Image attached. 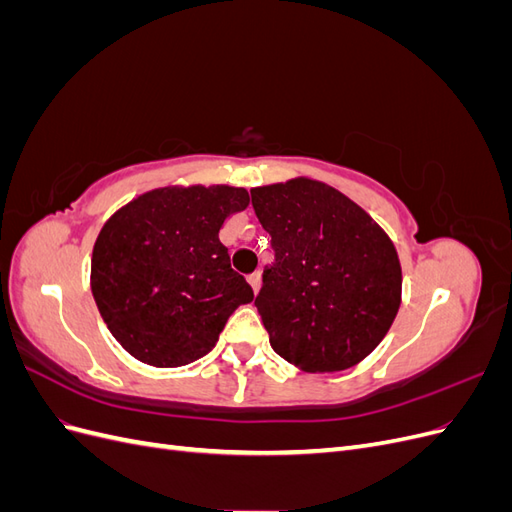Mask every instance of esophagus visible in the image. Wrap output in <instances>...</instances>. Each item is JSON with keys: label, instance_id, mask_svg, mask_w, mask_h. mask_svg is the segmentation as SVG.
<instances>
[{"label": "esophagus", "instance_id": "esophagus-1", "mask_svg": "<svg viewBox=\"0 0 512 512\" xmlns=\"http://www.w3.org/2000/svg\"><path fill=\"white\" fill-rule=\"evenodd\" d=\"M247 282H250V286L254 288V292L258 294V290H260V284H262V275L256 271V273H252L250 277H247Z\"/></svg>", "mask_w": 512, "mask_h": 512}]
</instances>
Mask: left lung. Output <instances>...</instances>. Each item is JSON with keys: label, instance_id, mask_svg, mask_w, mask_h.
Listing matches in <instances>:
<instances>
[{"label": "left lung", "instance_id": "obj_1", "mask_svg": "<svg viewBox=\"0 0 512 512\" xmlns=\"http://www.w3.org/2000/svg\"><path fill=\"white\" fill-rule=\"evenodd\" d=\"M252 205L275 250L256 297L271 348L309 374L361 363L401 305L391 237L352 198L318 179L252 188Z\"/></svg>", "mask_w": 512, "mask_h": 512}]
</instances>
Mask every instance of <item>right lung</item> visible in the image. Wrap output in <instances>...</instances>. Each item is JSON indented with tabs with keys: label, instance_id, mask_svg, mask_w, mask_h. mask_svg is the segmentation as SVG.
<instances>
[{
	"label": "right lung",
	"instance_id": "1",
	"mask_svg": "<svg viewBox=\"0 0 512 512\" xmlns=\"http://www.w3.org/2000/svg\"><path fill=\"white\" fill-rule=\"evenodd\" d=\"M247 205L250 194L235 185H164L104 222L91 254V292L108 331L134 359L188 365L254 299L220 241L228 215Z\"/></svg>",
	"mask_w": 512,
	"mask_h": 512
}]
</instances>
